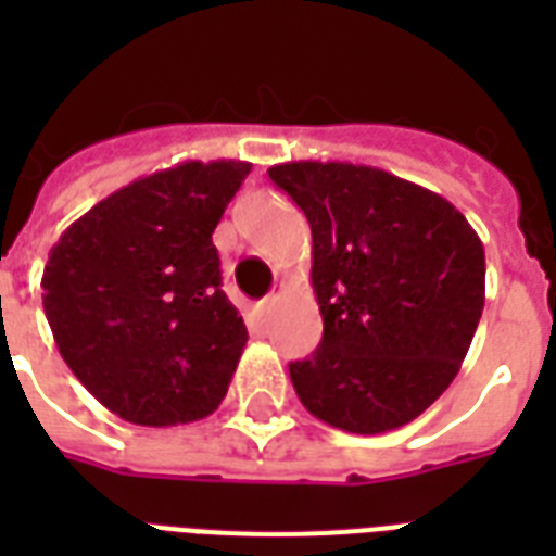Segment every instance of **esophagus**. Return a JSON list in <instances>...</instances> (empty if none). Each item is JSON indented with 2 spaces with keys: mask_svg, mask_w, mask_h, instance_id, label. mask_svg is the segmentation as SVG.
Here are the masks:
<instances>
[{
  "mask_svg": "<svg viewBox=\"0 0 556 556\" xmlns=\"http://www.w3.org/2000/svg\"><path fill=\"white\" fill-rule=\"evenodd\" d=\"M274 300H277V294H268L265 300H260V305H256V308H260V314H268L270 305H274Z\"/></svg>",
  "mask_w": 556,
  "mask_h": 556,
  "instance_id": "obj_1",
  "label": "esophagus"
}]
</instances>
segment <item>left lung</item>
Here are the masks:
<instances>
[{
  "label": "left lung",
  "mask_w": 556,
  "mask_h": 556,
  "mask_svg": "<svg viewBox=\"0 0 556 556\" xmlns=\"http://www.w3.org/2000/svg\"><path fill=\"white\" fill-rule=\"evenodd\" d=\"M312 225L323 340L288 366L314 418L378 435L427 409L462 369L484 308V248L439 192L387 169L288 161L268 169Z\"/></svg>",
  "instance_id": "1"
}]
</instances>
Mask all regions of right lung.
<instances>
[{
    "label": "right lung",
    "instance_id": "right-lung-1",
    "mask_svg": "<svg viewBox=\"0 0 556 556\" xmlns=\"http://www.w3.org/2000/svg\"><path fill=\"white\" fill-rule=\"evenodd\" d=\"M248 173V161L159 169L98 201L48 253L56 349L124 421H199L230 387L248 329L222 291L213 230Z\"/></svg>",
    "mask_w": 556,
    "mask_h": 556
}]
</instances>
